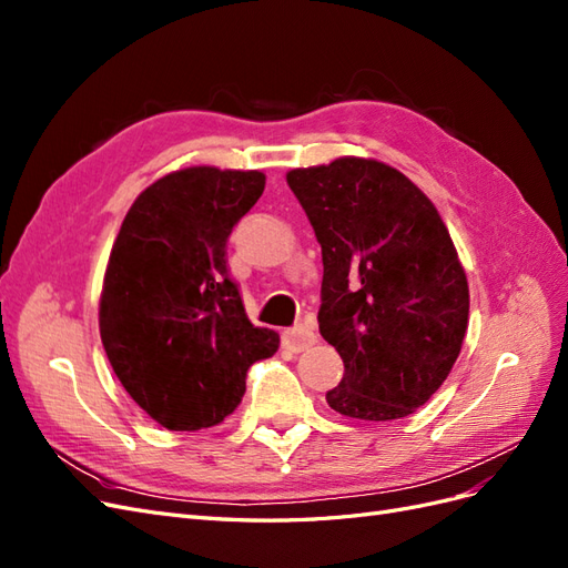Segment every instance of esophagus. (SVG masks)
I'll list each match as a JSON object with an SVG mask.
<instances>
[{
    "label": "esophagus",
    "instance_id": "obj_1",
    "mask_svg": "<svg viewBox=\"0 0 568 568\" xmlns=\"http://www.w3.org/2000/svg\"><path fill=\"white\" fill-rule=\"evenodd\" d=\"M282 341H284V346H286L288 351L301 353V351H305V348H311L313 343L317 341V336H315V332H313L307 324H298V326H294V329H286V332L282 334Z\"/></svg>",
    "mask_w": 568,
    "mask_h": 568
}]
</instances>
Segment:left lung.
Segmentation results:
<instances>
[{
  "mask_svg": "<svg viewBox=\"0 0 568 568\" xmlns=\"http://www.w3.org/2000/svg\"><path fill=\"white\" fill-rule=\"evenodd\" d=\"M322 246L320 334L343 359L341 415L400 419L448 379L469 286L436 205L398 170L336 159L286 175Z\"/></svg>",
  "mask_w": 568,
  "mask_h": 568,
  "instance_id": "1",
  "label": "left lung"
}]
</instances>
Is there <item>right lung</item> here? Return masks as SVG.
Returning a JSON list of instances; mask_svg holds the SVG:
<instances>
[{
    "instance_id": "right-lung-1",
    "label": "right lung",
    "mask_w": 568,
    "mask_h": 568,
    "mask_svg": "<svg viewBox=\"0 0 568 568\" xmlns=\"http://www.w3.org/2000/svg\"><path fill=\"white\" fill-rule=\"evenodd\" d=\"M265 189L257 170L196 165L146 186L113 244L99 332L115 376L168 432L220 424L280 336L246 317L227 239Z\"/></svg>"
}]
</instances>
